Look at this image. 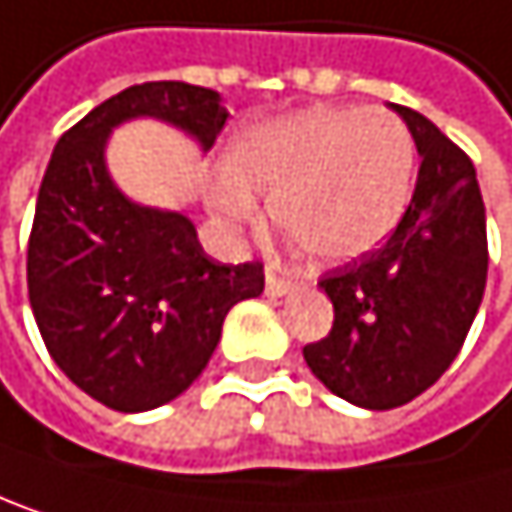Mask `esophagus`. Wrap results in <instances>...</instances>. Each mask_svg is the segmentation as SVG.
<instances>
[{"mask_svg": "<svg viewBox=\"0 0 512 512\" xmlns=\"http://www.w3.org/2000/svg\"><path fill=\"white\" fill-rule=\"evenodd\" d=\"M294 285H291V279H285V276H279L273 267L267 270V294H288Z\"/></svg>", "mask_w": 512, "mask_h": 512, "instance_id": "esophagus-1", "label": "esophagus"}]
</instances>
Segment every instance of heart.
Listing matches in <instances>:
<instances>
[{
	"label": "heart",
	"instance_id": "1",
	"mask_svg": "<svg viewBox=\"0 0 512 512\" xmlns=\"http://www.w3.org/2000/svg\"><path fill=\"white\" fill-rule=\"evenodd\" d=\"M415 137L387 110L307 107L248 128L230 150V178L208 190L221 224L258 221L254 196L270 199L273 224L319 264L375 251L402 221L415 184Z\"/></svg>",
	"mask_w": 512,
	"mask_h": 512
}]
</instances>
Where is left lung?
Returning <instances> with one entry per match:
<instances>
[{
  "mask_svg": "<svg viewBox=\"0 0 512 512\" xmlns=\"http://www.w3.org/2000/svg\"><path fill=\"white\" fill-rule=\"evenodd\" d=\"M421 156L390 239L328 270L325 338L304 347L313 375L362 408H396L433 387L464 347L488 276L485 205L470 156L418 110L393 104Z\"/></svg>",
  "mask_w": 512,
  "mask_h": 512,
  "instance_id": "obj_1",
  "label": "left lung"
}]
</instances>
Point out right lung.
<instances>
[{
	"instance_id": "obj_1",
	"label": "right lung",
	"mask_w": 512,
	"mask_h": 512,
	"mask_svg": "<svg viewBox=\"0 0 512 512\" xmlns=\"http://www.w3.org/2000/svg\"><path fill=\"white\" fill-rule=\"evenodd\" d=\"M134 116L218 141V91L187 82L131 85L61 134L36 199L27 291L57 368L113 411L181 396L208 365L233 304L264 291V264L211 261L178 211L134 205L110 181L107 134Z\"/></svg>"
}]
</instances>
